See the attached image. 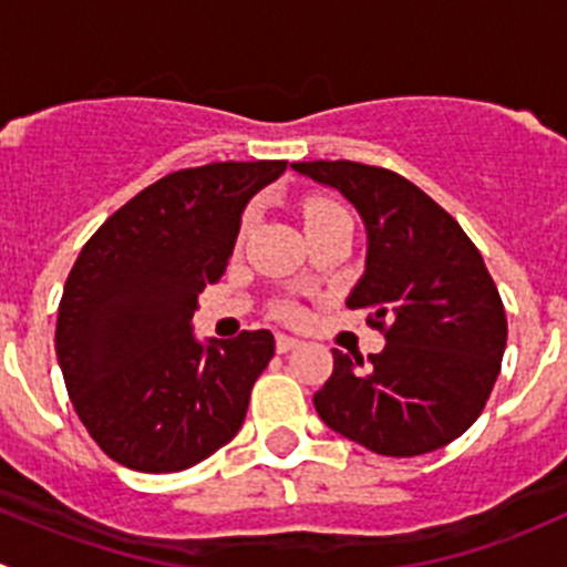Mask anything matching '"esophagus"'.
Segmentation results:
<instances>
[{"mask_svg":"<svg viewBox=\"0 0 567 567\" xmlns=\"http://www.w3.org/2000/svg\"><path fill=\"white\" fill-rule=\"evenodd\" d=\"M301 342L296 340V337H288V334H277V351L279 353H288L293 351V348H299Z\"/></svg>","mask_w":567,"mask_h":567,"instance_id":"obj_1","label":"esophagus"}]
</instances>
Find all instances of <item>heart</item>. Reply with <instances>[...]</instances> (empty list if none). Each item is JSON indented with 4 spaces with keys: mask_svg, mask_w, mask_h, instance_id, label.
Segmentation results:
<instances>
[{
    "mask_svg": "<svg viewBox=\"0 0 567 567\" xmlns=\"http://www.w3.org/2000/svg\"><path fill=\"white\" fill-rule=\"evenodd\" d=\"M301 216H305V230H316V227L331 225V221H351L340 205L329 203V199L312 197L301 205Z\"/></svg>",
    "mask_w": 567,
    "mask_h": 567,
    "instance_id": "b5f03b06",
    "label": "heart"
}]
</instances>
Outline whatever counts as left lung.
<instances>
[{"mask_svg": "<svg viewBox=\"0 0 567 567\" xmlns=\"http://www.w3.org/2000/svg\"><path fill=\"white\" fill-rule=\"evenodd\" d=\"M364 225V271L346 305L373 310L381 353L351 359L316 392L320 420L379 455L411 458L468 431L499 375L507 320L499 290L458 221L422 188L357 162H296Z\"/></svg>", "mask_w": 567, "mask_h": 567, "instance_id": "left-lung-1", "label": "left lung"}]
</instances>
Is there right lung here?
<instances>
[{
	"mask_svg": "<svg viewBox=\"0 0 567 567\" xmlns=\"http://www.w3.org/2000/svg\"><path fill=\"white\" fill-rule=\"evenodd\" d=\"M288 162L181 169L114 210L68 274L56 362L79 420L112 461L181 472L244 425L268 329L199 340L192 316L230 262L241 216Z\"/></svg>",
	"mask_w": 567,
	"mask_h": 567,
	"instance_id": "1",
	"label": "right lung"
}]
</instances>
